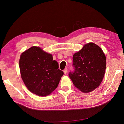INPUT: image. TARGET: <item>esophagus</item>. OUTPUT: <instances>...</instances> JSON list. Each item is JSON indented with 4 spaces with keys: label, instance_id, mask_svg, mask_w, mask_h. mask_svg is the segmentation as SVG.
Here are the masks:
<instances>
[{
    "label": "esophagus",
    "instance_id": "esophagus-1",
    "mask_svg": "<svg viewBox=\"0 0 124 124\" xmlns=\"http://www.w3.org/2000/svg\"><path fill=\"white\" fill-rule=\"evenodd\" d=\"M67 71H68V69L66 68V69L63 70V73H64V74H66L67 72Z\"/></svg>",
    "mask_w": 124,
    "mask_h": 124
}]
</instances>
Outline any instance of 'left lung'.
I'll return each mask as SVG.
<instances>
[{
	"label": "left lung",
	"instance_id": "obj_1",
	"mask_svg": "<svg viewBox=\"0 0 124 124\" xmlns=\"http://www.w3.org/2000/svg\"><path fill=\"white\" fill-rule=\"evenodd\" d=\"M73 72L69 76L74 85L83 93H89L100 85L106 69V58L102 49L91 42L73 56Z\"/></svg>",
	"mask_w": 124,
	"mask_h": 124
}]
</instances>
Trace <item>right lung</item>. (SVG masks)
Segmentation results:
<instances>
[{
	"instance_id": "right-lung-1",
	"label": "right lung",
	"mask_w": 124,
	"mask_h": 124,
	"mask_svg": "<svg viewBox=\"0 0 124 124\" xmlns=\"http://www.w3.org/2000/svg\"><path fill=\"white\" fill-rule=\"evenodd\" d=\"M19 66L25 85L30 92L39 96L51 94L63 75L52 54L37 46H32L22 53Z\"/></svg>"
}]
</instances>
